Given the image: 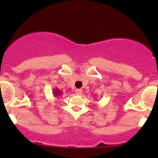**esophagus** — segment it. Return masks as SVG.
Returning <instances> with one entry per match:
<instances>
[{"mask_svg":"<svg viewBox=\"0 0 158 158\" xmlns=\"http://www.w3.org/2000/svg\"><path fill=\"white\" fill-rule=\"evenodd\" d=\"M75 92H76V95H82V89H76V91H75Z\"/></svg>","mask_w":158,"mask_h":158,"instance_id":"1","label":"esophagus"}]
</instances>
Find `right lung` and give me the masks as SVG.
I'll list each match as a JSON object with an SVG mask.
<instances>
[{
    "label": "right lung",
    "instance_id": "1",
    "mask_svg": "<svg viewBox=\"0 0 158 158\" xmlns=\"http://www.w3.org/2000/svg\"><path fill=\"white\" fill-rule=\"evenodd\" d=\"M53 95L54 96H60L62 95V92L59 89H53Z\"/></svg>",
    "mask_w": 158,
    "mask_h": 158
}]
</instances>
